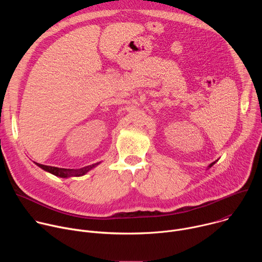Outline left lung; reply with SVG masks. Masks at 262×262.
<instances>
[{"instance_id":"8db88e82","label":"left lung","mask_w":262,"mask_h":262,"mask_svg":"<svg viewBox=\"0 0 262 262\" xmlns=\"http://www.w3.org/2000/svg\"><path fill=\"white\" fill-rule=\"evenodd\" d=\"M214 163H215V162H213V163H211V164H210V165H209V166H208V167H209V168H210V167H211V166H212V165H213V164H214Z\"/></svg>"}]
</instances>
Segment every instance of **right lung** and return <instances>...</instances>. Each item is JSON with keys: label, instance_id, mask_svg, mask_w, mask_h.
Wrapping results in <instances>:
<instances>
[{"label": "right lung", "instance_id": "obj_1", "mask_svg": "<svg viewBox=\"0 0 262 262\" xmlns=\"http://www.w3.org/2000/svg\"><path fill=\"white\" fill-rule=\"evenodd\" d=\"M35 164L38 167H40L41 169H43L45 171H47V172H50V173H52L56 176H59V177L66 178V177H73V176H76V177L83 176L88 171H90L92 168L97 166L99 163H96V164H93V165H90V166H86V167H83V168H80V169H64V168L46 166V165H41V164H38V163H35Z\"/></svg>", "mask_w": 262, "mask_h": 262}]
</instances>
